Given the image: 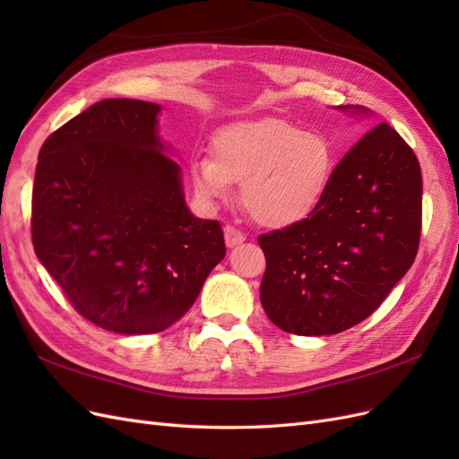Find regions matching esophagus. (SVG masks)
Masks as SVG:
<instances>
[{
  "mask_svg": "<svg viewBox=\"0 0 459 459\" xmlns=\"http://www.w3.org/2000/svg\"><path fill=\"white\" fill-rule=\"evenodd\" d=\"M224 239H226V245H228L230 248H233V247L241 245L247 238H245V233H243V231H239L238 228L226 226V228H224Z\"/></svg>",
  "mask_w": 459,
  "mask_h": 459,
  "instance_id": "obj_1",
  "label": "esophagus"
}]
</instances>
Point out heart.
<instances>
[{"label": "heart", "mask_w": 459, "mask_h": 459, "mask_svg": "<svg viewBox=\"0 0 459 459\" xmlns=\"http://www.w3.org/2000/svg\"><path fill=\"white\" fill-rule=\"evenodd\" d=\"M335 170L327 137L281 118L233 122L212 140V157L191 162L193 189L216 204L241 184V203L258 224L283 230L310 218Z\"/></svg>", "instance_id": "1"}]
</instances>
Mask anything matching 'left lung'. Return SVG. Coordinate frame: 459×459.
I'll return each instance as SVG.
<instances>
[{
	"instance_id": "8db88e82",
	"label": "left lung",
	"mask_w": 459,
	"mask_h": 459,
	"mask_svg": "<svg viewBox=\"0 0 459 459\" xmlns=\"http://www.w3.org/2000/svg\"><path fill=\"white\" fill-rule=\"evenodd\" d=\"M368 115L366 107L341 105ZM423 182L418 157L381 122L333 170L325 197L297 226L264 233L260 300L295 335H335L364 322L418 255Z\"/></svg>"
}]
</instances>
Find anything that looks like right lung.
<instances>
[{
    "instance_id": "obj_1",
    "label": "right lung",
    "mask_w": 459,
    "mask_h": 459,
    "mask_svg": "<svg viewBox=\"0 0 459 459\" xmlns=\"http://www.w3.org/2000/svg\"><path fill=\"white\" fill-rule=\"evenodd\" d=\"M159 113L137 100L91 105L48 137L34 176L36 256L80 316L120 335L176 324L226 256L220 221L186 204Z\"/></svg>"
}]
</instances>
